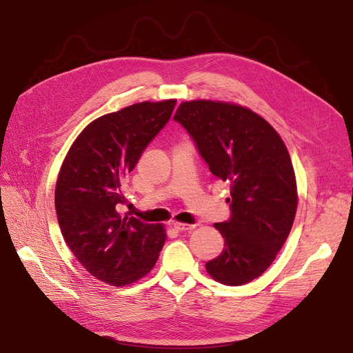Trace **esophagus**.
Masks as SVG:
<instances>
[{"label":"esophagus","instance_id":"esophagus-1","mask_svg":"<svg viewBox=\"0 0 353 353\" xmlns=\"http://www.w3.org/2000/svg\"><path fill=\"white\" fill-rule=\"evenodd\" d=\"M173 228L177 230V232H188V230H193L196 228V225H188V223H173Z\"/></svg>","mask_w":353,"mask_h":353}]
</instances>
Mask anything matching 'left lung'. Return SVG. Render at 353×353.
Returning <instances> with one entry per match:
<instances>
[{
  "mask_svg": "<svg viewBox=\"0 0 353 353\" xmlns=\"http://www.w3.org/2000/svg\"><path fill=\"white\" fill-rule=\"evenodd\" d=\"M173 119L210 172L230 184V217L214 223L225 249L206 269L223 285L249 283L272 265L293 225L298 193L288 148L266 120L240 105L186 101Z\"/></svg>",
  "mask_w": 353,
  "mask_h": 353,
  "instance_id": "1",
  "label": "left lung"
}]
</instances>
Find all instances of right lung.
I'll use <instances>...</instances> for the list:
<instances>
[{"label":"right lung","mask_w":353,"mask_h":353,"mask_svg":"<svg viewBox=\"0 0 353 353\" xmlns=\"http://www.w3.org/2000/svg\"><path fill=\"white\" fill-rule=\"evenodd\" d=\"M176 100L144 101L90 123L67 153L55 186V212L67 246L99 281L124 286L156 265L160 225L121 216V183L170 120Z\"/></svg>","instance_id":"add662e5"}]
</instances>
